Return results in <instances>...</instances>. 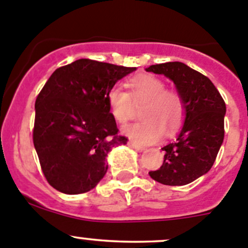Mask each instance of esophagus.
Here are the masks:
<instances>
[{
    "label": "esophagus",
    "mask_w": 248,
    "mask_h": 248,
    "mask_svg": "<svg viewBox=\"0 0 248 248\" xmlns=\"http://www.w3.org/2000/svg\"><path fill=\"white\" fill-rule=\"evenodd\" d=\"M128 145L132 147V149H134V150H136V151H138V152H142V151H144V150H145L144 146H141V145L136 144V142H133V141H129Z\"/></svg>",
    "instance_id": "1"
}]
</instances>
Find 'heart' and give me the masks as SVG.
<instances>
[{
  "label": "heart",
  "instance_id": "1",
  "mask_svg": "<svg viewBox=\"0 0 248 248\" xmlns=\"http://www.w3.org/2000/svg\"><path fill=\"white\" fill-rule=\"evenodd\" d=\"M128 87L129 94L121 86L114 85L108 92V104L111 116L121 124L131 119L133 103L144 104L140 111L144 120L124 129L129 139L138 144H152L163 137L164 129L172 133L179 127L184 116V104L176 92L166 90L163 80L142 74L132 78Z\"/></svg>",
  "mask_w": 248,
  "mask_h": 248
}]
</instances>
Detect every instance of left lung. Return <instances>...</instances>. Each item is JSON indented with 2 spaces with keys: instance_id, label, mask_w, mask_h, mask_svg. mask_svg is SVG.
Segmentation results:
<instances>
[{
  "instance_id": "8db88e82",
  "label": "left lung",
  "mask_w": 248,
  "mask_h": 248,
  "mask_svg": "<svg viewBox=\"0 0 248 248\" xmlns=\"http://www.w3.org/2000/svg\"><path fill=\"white\" fill-rule=\"evenodd\" d=\"M146 72L174 82L184 104V124L174 141L162 147L163 164L149 175L159 184L184 186L206 174L224 138L226 103L207 77L182 62L154 64Z\"/></svg>"
}]
</instances>
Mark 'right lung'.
<instances>
[{
	"mask_svg": "<svg viewBox=\"0 0 248 248\" xmlns=\"http://www.w3.org/2000/svg\"><path fill=\"white\" fill-rule=\"evenodd\" d=\"M136 67L80 59L57 68L36 99L33 144L44 176L57 191L80 194L104 177L117 136L109 90Z\"/></svg>",
	"mask_w": 248,
	"mask_h": 248,
	"instance_id": "add662e5",
	"label": "right lung"
}]
</instances>
